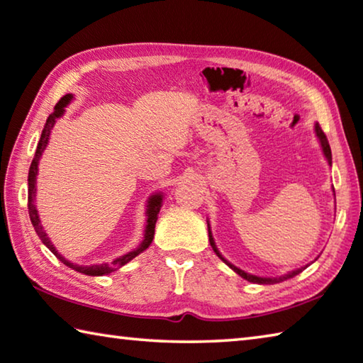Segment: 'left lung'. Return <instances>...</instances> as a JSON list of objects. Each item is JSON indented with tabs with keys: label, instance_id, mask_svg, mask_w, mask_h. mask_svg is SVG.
Wrapping results in <instances>:
<instances>
[{
	"label": "left lung",
	"instance_id": "8db88e82",
	"mask_svg": "<svg viewBox=\"0 0 363 363\" xmlns=\"http://www.w3.org/2000/svg\"><path fill=\"white\" fill-rule=\"evenodd\" d=\"M315 133H318V138H319V141H320V144H322V150H324V154H325V157H327V160H328V163H332V150H330V144H328V140H327V136H325V133L324 131H322V128L319 127V125H315ZM208 232H209V242H211V247L214 249V252L217 254V257H219V259H222L223 262L227 263V265L233 269L235 273H238L241 278H245V279H247V281H250V282H257V284H276V282H281V281H284V279H289V278H294V276H296L298 273H301L303 269L305 268H300V269H295V272H292V273H289V274H286V276H281V278H259V276H254V274H247L246 272H242V269H240V268H236L235 265H232V263H228L225 259H223V257L219 254V250H217V247H216V245H214V240H213V235H211V230H209V225H208Z\"/></svg>",
	"mask_w": 363,
	"mask_h": 363
}]
</instances>
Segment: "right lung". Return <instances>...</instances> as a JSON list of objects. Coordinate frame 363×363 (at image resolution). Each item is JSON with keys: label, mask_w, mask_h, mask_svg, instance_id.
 Here are the masks:
<instances>
[{"label": "right lung", "mask_w": 363, "mask_h": 363, "mask_svg": "<svg viewBox=\"0 0 363 363\" xmlns=\"http://www.w3.org/2000/svg\"><path fill=\"white\" fill-rule=\"evenodd\" d=\"M72 95L68 94L60 98V101H58L55 104L54 108V113H52L48 121H45V127L41 133V140H39L38 143V147H36V152H35V159H33L31 162V167H30V171H28V214H30V220L33 223V227H35L36 233L39 238H41V241L44 242L45 246H48L52 254H54L58 260L63 262L65 265L76 269V272L79 273H84V274H89V276H103V274H108L111 272H114V269L123 267L125 263H128L131 259H135V257L138 254H141L144 249H147L150 246V242H152L154 240V232H155V222H157V214L160 213V208H162V195H154L152 199L149 200V204H147V225H146V233H144V240L140 246H138L135 250H131V252L125 254L122 257H118V259H116L114 262L111 263H101V265H91V267H79V265H74V263L68 262L65 257H62L60 254H58V250L54 247V245H52L50 240L48 238V235H45V232L41 227V222H39V217H38V211H36V206H35V196H36V174H38V163H39V157L43 155L45 146H48V141H49V135H50V130L52 127H54V123L58 117H62L63 113H65V106L71 101Z\"/></svg>", "instance_id": "right-lung-1"}]
</instances>
